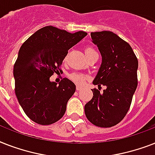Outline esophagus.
I'll return each instance as SVG.
<instances>
[{
	"label": "esophagus",
	"mask_w": 155,
	"mask_h": 155,
	"mask_svg": "<svg viewBox=\"0 0 155 155\" xmlns=\"http://www.w3.org/2000/svg\"><path fill=\"white\" fill-rule=\"evenodd\" d=\"M81 89H82V87H81V86H80V85H77L76 90H78V91H79V90H81Z\"/></svg>",
	"instance_id": "34e87169"
}]
</instances>
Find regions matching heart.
Masks as SVG:
<instances>
[{
    "label": "heart",
    "mask_w": 155,
    "mask_h": 155,
    "mask_svg": "<svg viewBox=\"0 0 155 155\" xmlns=\"http://www.w3.org/2000/svg\"><path fill=\"white\" fill-rule=\"evenodd\" d=\"M85 56L86 58H88L89 56H90L91 54L96 53L94 49H93L92 48H86L85 49ZM69 78L73 81L74 82L77 84H79V85H82V84L85 82V81L87 78V77L85 76V74H81V73H78V72H73L71 74H69Z\"/></svg>",
    "instance_id": "heart-1"
}]
</instances>
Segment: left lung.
Instances as JSON below:
<instances>
[{
	"label": "left lung",
	"mask_w": 155,
	"mask_h": 155,
	"mask_svg": "<svg viewBox=\"0 0 155 155\" xmlns=\"http://www.w3.org/2000/svg\"><path fill=\"white\" fill-rule=\"evenodd\" d=\"M102 61L93 83L106 85L103 93L92 90V99L85 104V114L92 124L108 128L119 123L130 107L138 85V58L131 46L110 31L90 33Z\"/></svg>",
	"instance_id": "8db88e82"
}]
</instances>
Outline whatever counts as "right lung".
<instances>
[{
  "label": "right lung",
  "mask_w": 155,
  "mask_h": 155,
  "mask_svg": "<svg viewBox=\"0 0 155 155\" xmlns=\"http://www.w3.org/2000/svg\"><path fill=\"white\" fill-rule=\"evenodd\" d=\"M87 33H70L49 25L33 33L20 48L13 67L15 94L25 114L36 123L51 125L63 117L76 85L68 78L49 81L68 50Z\"/></svg>",
  "instance_id": "add662e5"
}]
</instances>
